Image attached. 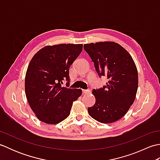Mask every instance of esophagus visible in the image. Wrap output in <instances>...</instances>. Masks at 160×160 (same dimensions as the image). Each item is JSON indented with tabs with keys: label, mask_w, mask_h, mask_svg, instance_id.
<instances>
[{
	"label": "esophagus",
	"mask_w": 160,
	"mask_h": 160,
	"mask_svg": "<svg viewBox=\"0 0 160 160\" xmlns=\"http://www.w3.org/2000/svg\"><path fill=\"white\" fill-rule=\"evenodd\" d=\"M90 93L89 90H82V93L83 94H87V93Z\"/></svg>",
	"instance_id": "34e87169"
}]
</instances>
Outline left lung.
Returning <instances> with one entry per match:
<instances>
[{
    "mask_svg": "<svg viewBox=\"0 0 160 160\" xmlns=\"http://www.w3.org/2000/svg\"><path fill=\"white\" fill-rule=\"evenodd\" d=\"M84 49L93 62L98 76L108 79L106 85L93 90L96 102L88 108L89 114L104 124L120 120L136 96L138 74L133 60L124 47L114 42L85 44Z\"/></svg>",
    "mask_w": 160,
    "mask_h": 160,
    "instance_id": "obj_1",
    "label": "left lung"
}]
</instances>
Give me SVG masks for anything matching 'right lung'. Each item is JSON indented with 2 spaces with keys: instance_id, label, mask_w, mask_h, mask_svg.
Returning <instances> with one entry per match:
<instances>
[{
  "instance_id": "1",
  "label": "right lung",
  "mask_w": 160,
  "mask_h": 160,
  "mask_svg": "<svg viewBox=\"0 0 160 160\" xmlns=\"http://www.w3.org/2000/svg\"><path fill=\"white\" fill-rule=\"evenodd\" d=\"M82 44L46 46L30 61L25 76V94L30 107L38 120L56 124L69 116L73 102L82 90L69 86V67L82 50Z\"/></svg>"
}]
</instances>
